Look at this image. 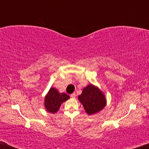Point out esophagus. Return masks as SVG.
I'll use <instances>...</instances> for the list:
<instances>
[{
	"mask_svg": "<svg viewBox=\"0 0 149 149\" xmlns=\"http://www.w3.org/2000/svg\"><path fill=\"white\" fill-rule=\"evenodd\" d=\"M70 97H72V98H74V97H76V93H72V94L70 95Z\"/></svg>",
	"mask_w": 149,
	"mask_h": 149,
	"instance_id": "34e87169",
	"label": "esophagus"
}]
</instances>
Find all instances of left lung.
I'll return each mask as SVG.
<instances>
[{"instance_id":"8db88e82","label":"left lung","mask_w":149,"mask_h":149,"mask_svg":"<svg viewBox=\"0 0 149 149\" xmlns=\"http://www.w3.org/2000/svg\"><path fill=\"white\" fill-rule=\"evenodd\" d=\"M79 100L88 115L100 111L106 105L104 95L98 88L91 84L83 89L82 93L79 95Z\"/></svg>"}]
</instances>
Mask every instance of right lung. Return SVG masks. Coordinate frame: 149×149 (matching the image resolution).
<instances>
[{"instance_id": "add662e5", "label": "right lung", "mask_w": 149, "mask_h": 149, "mask_svg": "<svg viewBox=\"0 0 149 149\" xmlns=\"http://www.w3.org/2000/svg\"><path fill=\"white\" fill-rule=\"evenodd\" d=\"M70 98L66 93H60L55 88L52 87L45 99V105L47 111L55 113L58 111L61 104Z\"/></svg>"}]
</instances>
